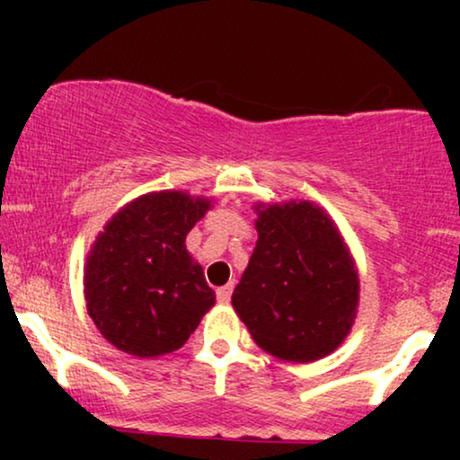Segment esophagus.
<instances>
[{"instance_id":"34e87169","label":"esophagus","mask_w":460,"mask_h":460,"mask_svg":"<svg viewBox=\"0 0 460 460\" xmlns=\"http://www.w3.org/2000/svg\"><path fill=\"white\" fill-rule=\"evenodd\" d=\"M231 292H234V285H225V288H220L218 292H216V298H218V303H223V305L229 303Z\"/></svg>"}]
</instances>
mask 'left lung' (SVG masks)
I'll list each match as a JSON object with an SVG mask.
<instances>
[{
	"instance_id": "obj_1",
	"label": "left lung",
	"mask_w": 460,
	"mask_h": 460,
	"mask_svg": "<svg viewBox=\"0 0 460 460\" xmlns=\"http://www.w3.org/2000/svg\"><path fill=\"white\" fill-rule=\"evenodd\" d=\"M257 240L231 303L257 346L283 361H318L350 331L358 279L344 240L320 208L260 209Z\"/></svg>"
}]
</instances>
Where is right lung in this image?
<instances>
[{"instance_id":"1","label":"right lung","mask_w":460,"mask_h":460,"mask_svg":"<svg viewBox=\"0 0 460 460\" xmlns=\"http://www.w3.org/2000/svg\"><path fill=\"white\" fill-rule=\"evenodd\" d=\"M209 200L153 192L120 209L86 263L88 314L110 344L134 357L177 350L216 303L186 235Z\"/></svg>"}]
</instances>
